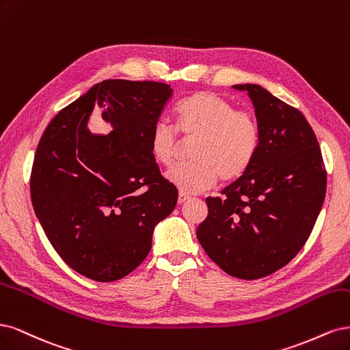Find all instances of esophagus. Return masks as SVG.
<instances>
[{"mask_svg":"<svg viewBox=\"0 0 350 350\" xmlns=\"http://www.w3.org/2000/svg\"><path fill=\"white\" fill-rule=\"evenodd\" d=\"M190 198L187 196V195H185V193H178V198H177V204L178 205H183L185 202H187Z\"/></svg>","mask_w":350,"mask_h":350,"instance_id":"esophagus-1","label":"esophagus"}]
</instances>
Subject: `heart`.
I'll list each match as a JSON object with an SVG mask.
<instances>
[{"instance_id":"b5f03b06","label":"heart","mask_w":350,"mask_h":350,"mask_svg":"<svg viewBox=\"0 0 350 350\" xmlns=\"http://www.w3.org/2000/svg\"><path fill=\"white\" fill-rule=\"evenodd\" d=\"M177 129L157 120L150 132L152 159L164 165L176 160L182 139H195L191 157L195 161L177 164L167 180L182 193H199L217 183L234 182L253 164L260 146V128L247 110H235L228 100L212 92H196L178 101Z\"/></svg>"}]
</instances>
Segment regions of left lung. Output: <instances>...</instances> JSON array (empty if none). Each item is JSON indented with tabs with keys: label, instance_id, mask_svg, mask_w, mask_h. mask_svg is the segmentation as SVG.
I'll return each mask as SVG.
<instances>
[{
	"label": "left lung",
	"instance_id": "left-lung-1",
	"mask_svg": "<svg viewBox=\"0 0 350 350\" xmlns=\"http://www.w3.org/2000/svg\"><path fill=\"white\" fill-rule=\"evenodd\" d=\"M247 92L260 128L253 164L206 198L208 217L196 237L224 272L258 279L276 272L306 244L321 211L327 176L321 150L306 116L257 84Z\"/></svg>",
	"mask_w": 350,
	"mask_h": 350
}]
</instances>
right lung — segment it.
<instances>
[{"label":"right lung","mask_w":350,"mask_h":350,"mask_svg":"<svg viewBox=\"0 0 350 350\" xmlns=\"http://www.w3.org/2000/svg\"><path fill=\"white\" fill-rule=\"evenodd\" d=\"M172 94L164 83L101 81L42 135L30 177L33 209L56 253L88 279L113 282L137 269L155 225L177 204L176 186L150 151L151 128ZM94 105L111 123L107 135L86 128Z\"/></svg>","instance_id":"right-lung-1"}]
</instances>
